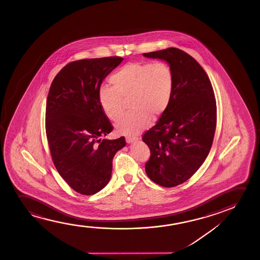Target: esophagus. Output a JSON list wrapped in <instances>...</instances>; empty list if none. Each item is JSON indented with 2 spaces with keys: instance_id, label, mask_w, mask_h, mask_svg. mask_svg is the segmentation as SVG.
Returning a JSON list of instances; mask_svg holds the SVG:
<instances>
[{
  "instance_id": "34e87169",
  "label": "esophagus",
  "mask_w": 260,
  "mask_h": 260,
  "mask_svg": "<svg viewBox=\"0 0 260 260\" xmlns=\"http://www.w3.org/2000/svg\"><path fill=\"white\" fill-rule=\"evenodd\" d=\"M138 138L137 137H126V142L127 143H132L136 141V140H138Z\"/></svg>"
}]
</instances>
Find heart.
Here are the masks:
<instances>
[{"instance_id": "heart-1", "label": "heart", "mask_w": 260, "mask_h": 260, "mask_svg": "<svg viewBox=\"0 0 260 260\" xmlns=\"http://www.w3.org/2000/svg\"><path fill=\"white\" fill-rule=\"evenodd\" d=\"M113 87H102L99 102L111 121H117L124 110V99L128 98L132 110L115 125L119 133L136 135L147 128L152 117L164 114L171 103L175 87L174 73L164 61L129 62L110 77Z\"/></svg>"}]
</instances>
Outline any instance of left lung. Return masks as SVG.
<instances>
[{
    "label": "left lung",
    "mask_w": 260,
    "mask_h": 260,
    "mask_svg": "<svg viewBox=\"0 0 260 260\" xmlns=\"http://www.w3.org/2000/svg\"><path fill=\"white\" fill-rule=\"evenodd\" d=\"M143 55L167 61L174 73L170 106L142 137L150 149L146 175L174 187L191 178L210 153L217 126L215 94L206 72L185 51L169 48Z\"/></svg>",
    "instance_id": "obj_1"
}]
</instances>
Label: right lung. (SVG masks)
I'll use <instances>...</instances> for the list:
<instances>
[{"label": "right lung", "mask_w": 260, "mask_h": 260, "mask_svg": "<svg viewBox=\"0 0 260 260\" xmlns=\"http://www.w3.org/2000/svg\"><path fill=\"white\" fill-rule=\"evenodd\" d=\"M121 57L86 58L66 64L51 82L47 98L45 131L58 173L75 192L91 196L109 182L113 158L124 137H102L114 127L99 102L104 79Z\"/></svg>", "instance_id": "1"}]
</instances>
